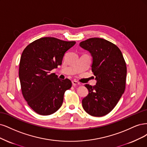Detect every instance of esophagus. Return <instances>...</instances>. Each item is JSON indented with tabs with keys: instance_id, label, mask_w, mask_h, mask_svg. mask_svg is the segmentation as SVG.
I'll return each instance as SVG.
<instances>
[{
	"instance_id": "1",
	"label": "esophagus",
	"mask_w": 147,
	"mask_h": 147,
	"mask_svg": "<svg viewBox=\"0 0 147 147\" xmlns=\"http://www.w3.org/2000/svg\"><path fill=\"white\" fill-rule=\"evenodd\" d=\"M72 84H73V86H77V85H79L80 83L79 82H78V81H76V80H73V81H72Z\"/></svg>"
}]
</instances>
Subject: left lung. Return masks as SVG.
<instances>
[{
  "label": "left lung",
  "instance_id": "1",
  "mask_svg": "<svg viewBox=\"0 0 147 147\" xmlns=\"http://www.w3.org/2000/svg\"><path fill=\"white\" fill-rule=\"evenodd\" d=\"M93 57L92 71L97 82L88 84V95L82 101L84 109L89 115L102 117L115 107L126 87L127 68L121 51L112 42L100 38H91L80 42Z\"/></svg>",
  "mask_w": 147,
  "mask_h": 147
}]
</instances>
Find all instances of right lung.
Listing matches in <instances>:
<instances>
[{
  "instance_id": "1",
  "label": "right lung",
  "mask_w": 147,
  "mask_h": 147,
  "mask_svg": "<svg viewBox=\"0 0 147 147\" xmlns=\"http://www.w3.org/2000/svg\"><path fill=\"white\" fill-rule=\"evenodd\" d=\"M75 44L44 37L23 51L19 68L21 91L28 105L38 114L51 115L62 105L64 93L72 83L68 79H59L51 71L61 65L65 53Z\"/></svg>"
}]
</instances>
